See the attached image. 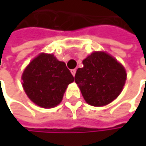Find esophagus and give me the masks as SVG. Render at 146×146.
Wrapping results in <instances>:
<instances>
[{
    "instance_id": "1",
    "label": "esophagus",
    "mask_w": 146,
    "mask_h": 146,
    "mask_svg": "<svg viewBox=\"0 0 146 146\" xmlns=\"http://www.w3.org/2000/svg\"><path fill=\"white\" fill-rule=\"evenodd\" d=\"M70 72H71L72 76H76V69H73V70H70Z\"/></svg>"
}]
</instances>
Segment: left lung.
Masks as SVG:
<instances>
[{
    "label": "left lung",
    "instance_id": "obj_1",
    "mask_svg": "<svg viewBox=\"0 0 146 146\" xmlns=\"http://www.w3.org/2000/svg\"><path fill=\"white\" fill-rule=\"evenodd\" d=\"M83 65L75 81L88 104L103 106L117 98L127 79L123 65L105 52H93L83 60Z\"/></svg>",
    "mask_w": 146,
    "mask_h": 146
}]
</instances>
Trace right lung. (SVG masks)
I'll use <instances>...</instances> for the list:
<instances>
[{"label": "right lung", "mask_w": 146, "mask_h": 146, "mask_svg": "<svg viewBox=\"0 0 146 146\" xmlns=\"http://www.w3.org/2000/svg\"><path fill=\"white\" fill-rule=\"evenodd\" d=\"M22 80L27 97L43 108H53L60 104L68 84L75 80L65 62L53 54L44 53L26 67Z\"/></svg>", "instance_id": "right-lung-1"}]
</instances>
